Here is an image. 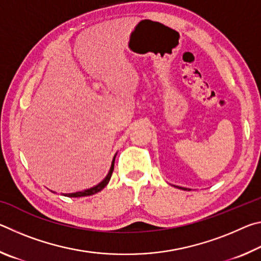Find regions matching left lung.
Here are the masks:
<instances>
[{"instance_id":"obj_1","label":"left lung","mask_w":261,"mask_h":261,"mask_svg":"<svg viewBox=\"0 0 261 261\" xmlns=\"http://www.w3.org/2000/svg\"><path fill=\"white\" fill-rule=\"evenodd\" d=\"M179 189H184V188H179ZM184 190H187V189H184Z\"/></svg>"}]
</instances>
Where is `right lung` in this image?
Returning <instances> with one entry per match:
<instances>
[{"label": "right lung", "instance_id": "1", "mask_svg": "<svg viewBox=\"0 0 261 261\" xmlns=\"http://www.w3.org/2000/svg\"><path fill=\"white\" fill-rule=\"evenodd\" d=\"M116 156V155H115ZM115 156L113 159V162H112V167H110V170L108 175L106 176V178L102 180V182H100L98 185H95V187L91 188V189H87V190H84V191H79V192H74V193H65L64 196L70 197V198H77V197H86V196H92V194H95L98 193L99 191H101L106 185L108 184V182L110 180V177H112V174H113V170H114V163H115Z\"/></svg>", "mask_w": 261, "mask_h": 261}]
</instances>
